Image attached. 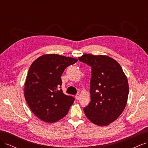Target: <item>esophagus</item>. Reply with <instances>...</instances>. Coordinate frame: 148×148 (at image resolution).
Returning a JSON list of instances; mask_svg holds the SVG:
<instances>
[{
  "label": "esophagus",
  "mask_w": 148,
  "mask_h": 148,
  "mask_svg": "<svg viewBox=\"0 0 148 148\" xmlns=\"http://www.w3.org/2000/svg\"><path fill=\"white\" fill-rule=\"evenodd\" d=\"M79 97H80L79 94H77V95H76V96H75V99H76L78 100V99H79Z\"/></svg>",
  "instance_id": "esophagus-1"
}]
</instances>
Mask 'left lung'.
<instances>
[{"instance_id":"1","label":"left lung","mask_w":148,"mask_h":148,"mask_svg":"<svg viewBox=\"0 0 148 148\" xmlns=\"http://www.w3.org/2000/svg\"><path fill=\"white\" fill-rule=\"evenodd\" d=\"M78 60L92 68L91 101L83 109L84 112L95 125H108L117 119L127 105V76L118 62L107 56L85 53Z\"/></svg>"}]
</instances>
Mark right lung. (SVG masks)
<instances>
[{
    "instance_id": "right-lung-1",
    "label": "right lung",
    "mask_w": 148,
    "mask_h": 148,
    "mask_svg": "<svg viewBox=\"0 0 148 148\" xmlns=\"http://www.w3.org/2000/svg\"><path fill=\"white\" fill-rule=\"evenodd\" d=\"M78 61L75 58L49 53L31 65L25 83V100L33 113L47 123H54L68 114L75 99L62 89L61 76L67 66Z\"/></svg>"
}]
</instances>
